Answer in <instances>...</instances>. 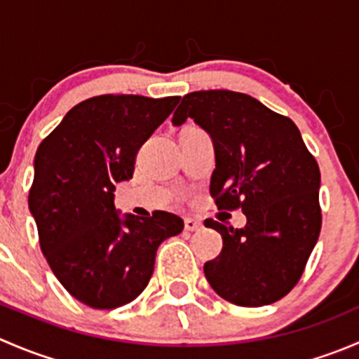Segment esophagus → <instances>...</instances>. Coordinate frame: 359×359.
<instances>
[{"instance_id": "34e87169", "label": "esophagus", "mask_w": 359, "mask_h": 359, "mask_svg": "<svg viewBox=\"0 0 359 359\" xmlns=\"http://www.w3.org/2000/svg\"><path fill=\"white\" fill-rule=\"evenodd\" d=\"M184 227H186L187 231H200L203 224L198 219H194V217H187V219L184 220Z\"/></svg>"}]
</instances>
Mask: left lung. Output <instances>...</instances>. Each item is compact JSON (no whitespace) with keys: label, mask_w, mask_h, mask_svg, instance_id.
I'll return each instance as SVG.
<instances>
[{"label":"left lung","mask_w":359,"mask_h":359,"mask_svg":"<svg viewBox=\"0 0 359 359\" xmlns=\"http://www.w3.org/2000/svg\"><path fill=\"white\" fill-rule=\"evenodd\" d=\"M193 119L215 149L210 194L219 210L247 215L241 229L206 220L222 252L205 264L210 287L224 300L260 307L287 295L300 280L321 229L320 168L295 123L247 93H187L173 126Z\"/></svg>","instance_id":"left-lung-1"}]
</instances>
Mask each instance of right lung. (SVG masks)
Here are the masks:
<instances>
[{
	"mask_svg": "<svg viewBox=\"0 0 359 359\" xmlns=\"http://www.w3.org/2000/svg\"><path fill=\"white\" fill-rule=\"evenodd\" d=\"M180 97L99 95L83 100L39 144L29 210L43 255L74 299L114 309L142 293L156 250L182 233L184 220L156 210L121 215L116 184L132 179L139 147Z\"/></svg>",
	"mask_w": 359,
	"mask_h": 359,
	"instance_id": "1",
	"label": "right lung"
}]
</instances>
